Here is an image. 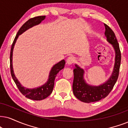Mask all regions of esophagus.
Listing matches in <instances>:
<instances>
[{"label":"esophagus","mask_w":128,"mask_h":128,"mask_svg":"<svg viewBox=\"0 0 128 128\" xmlns=\"http://www.w3.org/2000/svg\"><path fill=\"white\" fill-rule=\"evenodd\" d=\"M74 61H75V58H74V56H70L67 58L66 62H67V64L68 65H72V63L74 62Z\"/></svg>","instance_id":"obj_1"}]
</instances>
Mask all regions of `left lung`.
<instances>
[{"instance_id":"1","label":"left lung","mask_w":128,"mask_h":128,"mask_svg":"<svg viewBox=\"0 0 128 128\" xmlns=\"http://www.w3.org/2000/svg\"><path fill=\"white\" fill-rule=\"evenodd\" d=\"M104 25L105 36L107 38V41L113 45L116 53L114 72L106 83L99 86H92L86 83L84 80L83 70L76 65V67L73 70L72 91L76 98L85 103L94 102L106 98L113 89L119 76L121 61V53L119 44L112 30L106 24H104Z\"/></svg>"}]
</instances>
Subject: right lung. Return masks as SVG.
I'll list each match as a JSON object with an SVG mask.
<instances>
[{
    "label": "right lung",
    "instance_id": "add662e5",
    "mask_svg": "<svg viewBox=\"0 0 128 128\" xmlns=\"http://www.w3.org/2000/svg\"><path fill=\"white\" fill-rule=\"evenodd\" d=\"M45 18V16H38L32 18H30L28 20H27L19 30L15 38L14 39L10 49V68L11 76H12L13 80H14V83H15L19 90L22 94L24 95L26 98L34 100H43L51 94L52 92L53 88H54V80L56 74L61 70H62L64 67V66H65L66 64L65 60H62L60 61L59 62H58L57 64H56L54 66H53L51 72H50L49 78H48V82L45 84H44L40 87H38V88L30 89V88H26L22 87L20 83L18 82V80H17V78H16L15 76H14L12 67V53L14 44L16 41V40L18 38L19 35H20L22 33H23L24 32H25L28 29L31 28L33 26L40 24L41 21L43 20Z\"/></svg>",
    "mask_w": 128,
    "mask_h": 128
}]
</instances>
